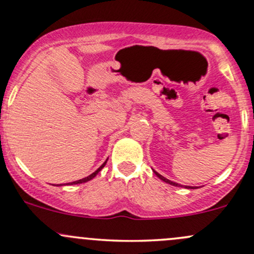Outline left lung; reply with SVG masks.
Returning a JSON list of instances; mask_svg holds the SVG:
<instances>
[{
    "label": "left lung",
    "mask_w": 254,
    "mask_h": 254,
    "mask_svg": "<svg viewBox=\"0 0 254 254\" xmlns=\"http://www.w3.org/2000/svg\"><path fill=\"white\" fill-rule=\"evenodd\" d=\"M154 174L157 175V176H158L159 178H160L161 181H164V182L169 183V185H171V186H176V187H180V185H177V183H175V182H171V181L168 180V178H165V177H163V176H161V175H159L158 172H155V171H154ZM186 188H187V187H186ZM188 188H193V187H188Z\"/></svg>",
    "instance_id": "obj_1"
}]
</instances>
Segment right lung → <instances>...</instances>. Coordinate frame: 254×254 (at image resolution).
Instances as JSON below:
<instances>
[{
  "instance_id": "1",
  "label": "right lung",
  "mask_w": 254,
  "mask_h": 254,
  "mask_svg": "<svg viewBox=\"0 0 254 254\" xmlns=\"http://www.w3.org/2000/svg\"><path fill=\"white\" fill-rule=\"evenodd\" d=\"M106 165V161H105V163L104 164H102V165L101 166H100V168L99 169H97L96 170V171L95 172H93V174H91V175H89V176L88 177H84V178H82V180H78V181H74V182H71V185H78V183H84V182H88V181H90V180H93V178L94 177H95L96 176V175L97 174H99V172L100 171H101V169L102 168H104V166Z\"/></svg>"
}]
</instances>
